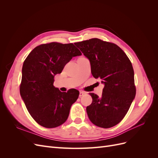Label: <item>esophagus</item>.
<instances>
[{
    "label": "esophagus",
    "instance_id": "obj_1",
    "mask_svg": "<svg viewBox=\"0 0 158 158\" xmlns=\"http://www.w3.org/2000/svg\"><path fill=\"white\" fill-rule=\"evenodd\" d=\"M85 92H83V91H80V94H79V96L80 97L83 96V95H85Z\"/></svg>",
    "mask_w": 158,
    "mask_h": 158
}]
</instances>
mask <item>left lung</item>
I'll return each mask as SVG.
<instances>
[{"instance_id":"8db88e82","label":"left lung","mask_w":158,"mask_h":158,"mask_svg":"<svg viewBox=\"0 0 158 158\" xmlns=\"http://www.w3.org/2000/svg\"><path fill=\"white\" fill-rule=\"evenodd\" d=\"M89 60L91 73L102 80V97L89 93L92 103L86 107L93 124L104 128L121 121L136 95L134 70L131 60L120 47L98 38L74 43Z\"/></svg>"}]
</instances>
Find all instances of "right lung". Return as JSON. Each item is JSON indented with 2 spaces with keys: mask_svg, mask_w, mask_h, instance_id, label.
I'll list each match as a JSON object with an SVG mask.
<instances>
[{
  "mask_svg": "<svg viewBox=\"0 0 158 158\" xmlns=\"http://www.w3.org/2000/svg\"><path fill=\"white\" fill-rule=\"evenodd\" d=\"M80 55L73 44L52 42L36 47L23 62L20 95L28 112L41 126L55 128L67 120L80 93L76 89L61 92L53 85L54 77L73 57Z\"/></svg>",
  "mask_w": 158,
  "mask_h": 158,
  "instance_id": "obj_1",
  "label": "right lung"
}]
</instances>
